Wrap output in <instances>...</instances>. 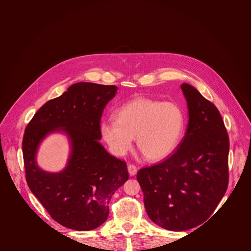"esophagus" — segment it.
Here are the masks:
<instances>
[{"label": "esophagus", "instance_id": "obj_1", "mask_svg": "<svg viewBox=\"0 0 251 251\" xmlns=\"http://www.w3.org/2000/svg\"><path fill=\"white\" fill-rule=\"evenodd\" d=\"M127 169H128V173H129V175H130V176H134V175H136V173H137V168H136V166L129 164V165H128V167H127Z\"/></svg>", "mask_w": 251, "mask_h": 251}]
</instances>
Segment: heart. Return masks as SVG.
<instances>
[{"mask_svg": "<svg viewBox=\"0 0 251 251\" xmlns=\"http://www.w3.org/2000/svg\"><path fill=\"white\" fill-rule=\"evenodd\" d=\"M185 123V112L179 103L137 98L117 110L116 120L101 121L100 131L115 155H125L136 136L143 155L150 161H160L176 150Z\"/></svg>", "mask_w": 251, "mask_h": 251, "instance_id": "b5f03b06", "label": "heart"}]
</instances>
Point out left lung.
Listing matches in <instances>:
<instances>
[{
  "label": "left lung",
  "instance_id": "left-lung-1",
  "mask_svg": "<svg viewBox=\"0 0 251 251\" xmlns=\"http://www.w3.org/2000/svg\"><path fill=\"white\" fill-rule=\"evenodd\" d=\"M181 89L189 117L185 135L168 159L140 169L136 177L150 219L171 231L207 220L229 181V137L219 110L192 85Z\"/></svg>",
  "mask_w": 251,
  "mask_h": 251
}]
</instances>
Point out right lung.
<instances>
[{"label":"right lung","instance_id":"1","mask_svg":"<svg viewBox=\"0 0 251 251\" xmlns=\"http://www.w3.org/2000/svg\"><path fill=\"white\" fill-rule=\"evenodd\" d=\"M118 87L78 82L47 101L25 128L22 151L26 181L50 216L77 231L100 227L108 219L109 202L128 180L124 161L111 155L99 140L100 118ZM63 132L71 143L68 165L58 174L38 167L39 144L50 133Z\"/></svg>","mask_w":251,"mask_h":251}]
</instances>
